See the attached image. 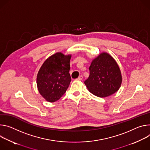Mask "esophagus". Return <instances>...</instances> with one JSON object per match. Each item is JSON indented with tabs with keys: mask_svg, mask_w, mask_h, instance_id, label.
Here are the masks:
<instances>
[{
	"mask_svg": "<svg viewBox=\"0 0 150 150\" xmlns=\"http://www.w3.org/2000/svg\"><path fill=\"white\" fill-rule=\"evenodd\" d=\"M83 76H80L76 80H81L82 79H83Z\"/></svg>",
	"mask_w": 150,
	"mask_h": 150,
	"instance_id": "34e87169",
	"label": "esophagus"
}]
</instances>
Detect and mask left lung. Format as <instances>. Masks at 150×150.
Wrapping results in <instances>:
<instances>
[{
    "mask_svg": "<svg viewBox=\"0 0 150 150\" xmlns=\"http://www.w3.org/2000/svg\"><path fill=\"white\" fill-rule=\"evenodd\" d=\"M89 72L85 84L94 95L107 97L119 89L122 81L121 71L117 62L108 54L101 53L93 59Z\"/></svg>",
    "mask_w": 150,
    "mask_h": 150,
    "instance_id": "left-lung-1",
    "label": "left lung"
}]
</instances>
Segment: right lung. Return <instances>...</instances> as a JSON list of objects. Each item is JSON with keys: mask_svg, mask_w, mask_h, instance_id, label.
Listing matches in <instances>:
<instances>
[{"mask_svg": "<svg viewBox=\"0 0 150 150\" xmlns=\"http://www.w3.org/2000/svg\"><path fill=\"white\" fill-rule=\"evenodd\" d=\"M71 57L57 52L46 59L40 67L37 76V86L40 94L47 101H57L69 88Z\"/></svg>", "mask_w": 150, "mask_h": 150, "instance_id": "add662e5", "label": "right lung"}]
</instances>
